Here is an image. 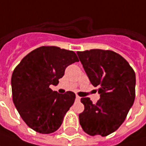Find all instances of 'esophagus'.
Listing matches in <instances>:
<instances>
[{
    "mask_svg": "<svg viewBox=\"0 0 146 146\" xmlns=\"http://www.w3.org/2000/svg\"><path fill=\"white\" fill-rule=\"evenodd\" d=\"M76 100H80V96H76Z\"/></svg>",
    "mask_w": 146,
    "mask_h": 146,
    "instance_id": "1",
    "label": "esophagus"
}]
</instances>
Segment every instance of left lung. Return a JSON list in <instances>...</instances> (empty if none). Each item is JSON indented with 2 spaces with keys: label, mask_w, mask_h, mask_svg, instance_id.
Returning a JSON list of instances; mask_svg holds the SVG:
<instances>
[{
  "label": "left lung",
  "mask_w": 146,
  "mask_h": 146,
  "mask_svg": "<svg viewBox=\"0 0 146 146\" xmlns=\"http://www.w3.org/2000/svg\"><path fill=\"white\" fill-rule=\"evenodd\" d=\"M92 84L99 87L96 104L80 99L84 110L79 115L83 130L91 136H108L121 126L135 99V73L126 59L112 50L77 51Z\"/></svg>",
  "instance_id": "left-lung-1"
}]
</instances>
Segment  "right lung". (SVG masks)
Instances as JSON below:
<instances>
[{
  "label": "right lung",
  "instance_id": "obj_1",
  "mask_svg": "<svg viewBox=\"0 0 146 146\" xmlns=\"http://www.w3.org/2000/svg\"><path fill=\"white\" fill-rule=\"evenodd\" d=\"M78 61L72 50L44 46L30 52L15 68L11 80L13 103L32 130L51 133L61 126L76 95L70 91L59 94L50 85H57L66 67Z\"/></svg>",
  "mask_w": 146,
  "mask_h": 146
}]
</instances>
